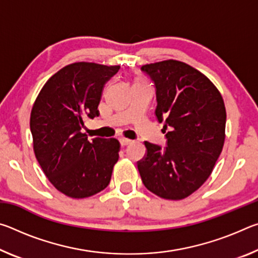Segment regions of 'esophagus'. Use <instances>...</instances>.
<instances>
[{"label":"esophagus","instance_id":"1","mask_svg":"<svg viewBox=\"0 0 258 258\" xmlns=\"http://www.w3.org/2000/svg\"><path fill=\"white\" fill-rule=\"evenodd\" d=\"M132 142H133L132 140H130V139H125V138H121V139H120V145L123 146V147L128 146V145H131V143H132Z\"/></svg>","mask_w":258,"mask_h":258}]
</instances>
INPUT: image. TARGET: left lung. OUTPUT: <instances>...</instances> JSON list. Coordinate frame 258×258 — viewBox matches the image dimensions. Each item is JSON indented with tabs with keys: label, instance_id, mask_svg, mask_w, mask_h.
<instances>
[{
	"label": "left lung",
	"instance_id": "1",
	"mask_svg": "<svg viewBox=\"0 0 258 258\" xmlns=\"http://www.w3.org/2000/svg\"><path fill=\"white\" fill-rule=\"evenodd\" d=\"M141 69L155 82L156 116L169 132L165 149L145 142L147 156L138 169L152 194L184 199L206 182L223 149V98L207 76L182 61L168 59Z\"/></svg>",
	"mask_w": 258,
	"mask_h": 258
}]
</instances>
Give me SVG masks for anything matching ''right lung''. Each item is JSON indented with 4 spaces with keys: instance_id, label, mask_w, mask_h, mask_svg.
I'll return each instance as SVG.
<instances>
[{
    "instance_id": "obj_1",
    "label": "right lung",
    "mask_w": 258,
    "mask_h": 258,
    "mask_svg": "<svg viewBox=\"0 0 258 258\" xmlns=\"http://www.w3.org/2000/svg\"><path fill=\"white\" fill-rule=\"evenodd\" d=\"M119 66L74 62L52 75L30 112L34 154L56 190L67 197H91L108 186L119 158L117 139L87 140L82 132L87 118L100 112L104 83Z\"/></svg>"
}]
</instances>
